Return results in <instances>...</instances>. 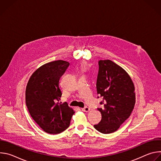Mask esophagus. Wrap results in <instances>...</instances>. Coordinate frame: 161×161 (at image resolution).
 <instances>
[{
  "label": "esophagus",
  "mask_w": 161,
  "mask_h": 161,
  "mask_svg": "<svg viewBox=\"0 0 161 161\" xmlns=\"http://www.w3.org/2000/svg\"><path fill=\"white\" fill-rule=\"evenodd\" d=\"M90 108L88 107V106H85L83 108H82V111H83L85 112H88L90 111Z\"/></svg>",
  "instance_id": "obj_1"
}]
</instances>
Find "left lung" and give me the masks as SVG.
I'll list each match as a JSON object with an SVG mask.
<instances>
[{
    "instance_id": "left-lung-1",
    "label": "left lung",
    "mask_w": 161,
    "mask_h": 161,
    "mask_svg": "<svg viewBox=\"0 0 161 161\" xmlns=\"http://www.w3.org/2000/svg\"><path fill=\"white\" fill-rule=\"evenodd\" d=\"M98 64L96 88L103 101L102 108L97 109L102 119L94 127L101 133L109 134L130 117L136 102L134 86L126 71L113 61L101 60Z\"/></svg>"
}]
</instances>
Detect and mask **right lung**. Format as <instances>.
<instances>
[{
	"label": "right lung",
	"instance_id": "obj_1",
	"mask_svg": "<svg viewBox=\"0 0 161 161\" xmlns=\"http://www.w3.org/2000/svg\"><path fill=\"white\" fill-rule=\"evenodd\" d=\"M69 65L68 62L61 60L46 64L32 74L27 85L25 102L30 114L48 134L65 130L75 113L67 103H59V80Z\"/></svg>",
	"mask_w": 161,
	"mask_h": 161
}]
</instances>
